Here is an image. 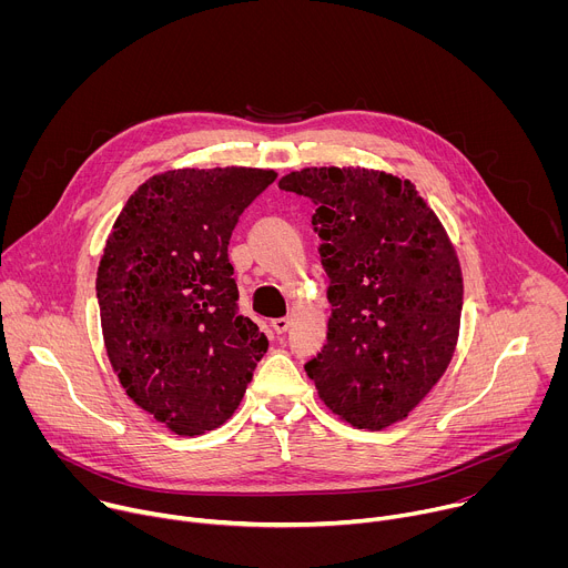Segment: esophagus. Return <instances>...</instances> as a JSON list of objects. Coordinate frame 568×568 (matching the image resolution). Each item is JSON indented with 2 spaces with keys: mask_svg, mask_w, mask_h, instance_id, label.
<instances>
[{
  "mask_svg": "<svg viewBox=\"0 0 568 568\" xmlns=\"http://www.w3.org/2000/svg\"><path fill=\"white\" fill-rule=\"evenodd\" d=\"M272 328H274V333H276V335H283V333H287V328H290V318H287V316L274 318V321H272Z\"/></svg>",
  "mask_w": 568,
  "mask_h": 568,
  "instance_id": "obj_1",
  "label": "esophagus"
}]
</instances>
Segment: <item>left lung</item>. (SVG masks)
Wrapping results in <instances>:
<instances>
[{"instance_id":"1","label":"left lung","mask_w":568,"mask_h":568,"mask_svg":"<svg viewBox=\"0 0 568 568\" xmlns=\"http://www.w3.org/2000/svg\"><path fill=\"white\" fill-rule=\"evenodd\" d=\"M281 191L310 197L331 278L328 342L305 364L321 399L359 429L407 418L447 371L463 276L412 182L366 169H305Z\"/></svg>"}]
</instances>
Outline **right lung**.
I'll use <instances>...</instances> for the list:
<instances>
[{
  "mask_svg": "<svg viewBox=\"0 0 568 568\" xmlns=\"http://www.w3.org/2000/svg\"><path fill=\"white\" fill-rule=\"evenodd\" d=\"M274 171H169L119 213L99 265L97 298L112 368L125 393L180 436L220 427L267 353L237 310L231 233Z\"/></svg>",
  "mask_w": 568,
  "mask_h": 568,
  "instance_id": "right-lung-1",
  "label": "right lung"
}]
</instances>
